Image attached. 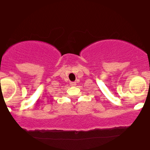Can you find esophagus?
<instances>
[{
    "label": "esophagus",
    "mask_w": 150,
    "mask_h": 150,
    "mask_svg": "<svg viewBox=\"0 0 150 150\" xmlns=\"http://www.w3.org/2000/svg\"><path fill=\"white\" fill-rule=\"evenodd\" d=\"M70 86H76V83H75V82H71L70 83Z\"/></svg>",
    "instance_id": "34e87169"
}]
</instances>
